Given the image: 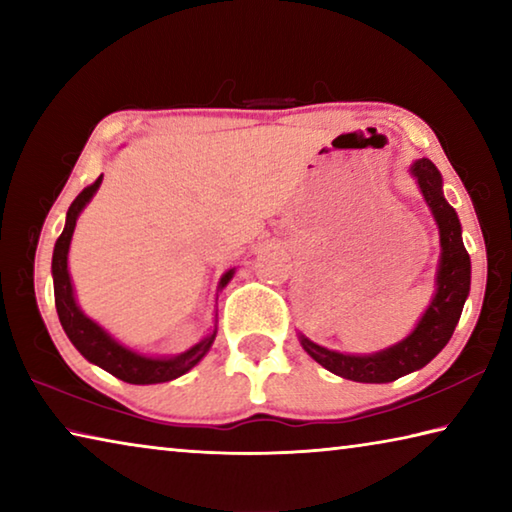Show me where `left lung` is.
Instances as JSON below:
<instances>
[{"label": "left lung", "instance_id": "left-lung-1", "mask_svg": "<svg viewBox=\"0 0 512 512\" xmlns=\"http://www.w3.org/2000/svg\"><path fill=\"white\" fill-rule=\"evenodd\" d=\"M411 173L418 178L420 192L424 201L431 207L433 219L440 230V266H438V289L433 296L429 309L424 311L418 327L393 348L381 350L366 357H352L323 348V345L311 343L305 336H300L302 348L320 366L327 368L334 375L363 384H386L395 381L436 357L452 339L458 318L465 305L467 293H470V255L461 239V223L454 207L443 196V178L431 160L422 158L411 167Z\"/></svg>", "mask_w": 512, "mask_h": 512}]
</instances>
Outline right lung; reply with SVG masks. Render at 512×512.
I'll use <instances>...</instances> for the list:
<instances>
[{"instance_id":"add662e5","label":"right lung","mask_w":512,"mask_h":512,"mask_svg":"<svg viewBox=\"0 0 512 512\" xmlns=\"http://www.w3.org/2000/svg\"><path fill=\"white\" fill-rule=\"evenodd\" d=\"M101 178L94 180L83 192L74 198V203L69 205L67 210V221L63 235L58 237L54 246V259H51V275H54V296H56V311L60 318V325H63L65 334L69 341L74 343V348L79 350L85 359L90 363H97L99 368L108 370L110 375H115L121 381H128V384H162V381H171L180 375H185L187 370H192L198 361H201L216 336V329L205 336L201 343H196L192 350L173 359H151L142 357L133 350L119 345L112 336H108L103 329L83 314L74 300L72 291V280H69L67 273V253H69V241L74 235L76 219L85 205L90 203V198L97 192L101 185ZM235 271H228L219 282V289L230 282V277Z\"/></svg>"}]
</instances>
